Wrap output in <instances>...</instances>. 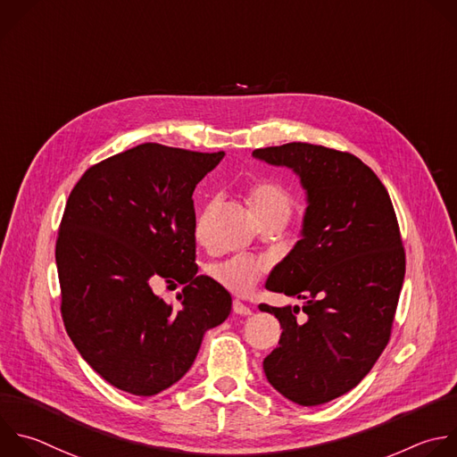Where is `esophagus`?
<instances>
[{
    "label": "esophagus",
    "instance_id": "1",
    "mask_svg": "<svg viewBox=\"0 0 457 457\" xmlns=\"http://www.w3.org/2000/svg\"><path fill=\"white\" fill-rule=\"evenodd\" d=\"M233 312L240 314V316H251L253 314V311L247 305H244V303L238 301V299L233 301Z\"/></svg>",
    "mask_w": 457,
    "mask_h": 457
}]
</instances>
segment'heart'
Wrapping results in <instances>:
<instances>
[{
	"mask_svg": "<svg viewBox=\"0 0 457 457\" xmlns=\"http://www.w3.org/2000/svg\"><path fill=\"white\" fill-rule=\"evenodd\" d=\"M247 206H249L254 220H260L272 213L288 217L292 203H290L288 194L281 187L272 185V183H262L249 190ZM212 208H213L212 204L206 206V210L197 219L195 238L199 242H204V238H206V224H208ZM263 270H265V265L262 262H258L251 256H245V254H237V256H231V258H226L222 262L210 265V276L219 285H222L224 288H228L235 294H247L258 283Z\"/></svg>",
	"mask_w": 457,
	"mask_h": 457,
	"instance_id": "b5f03b06",
	"label": "heart"
}]
</instances>
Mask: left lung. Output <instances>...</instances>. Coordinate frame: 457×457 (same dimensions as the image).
Masks as SVG:
<instances>
[{"mask_svg": "<svg viewBox=\"0 0 457 457\" xmlns=\"http://www.w3.org/2000/svg\"><path fill=\"white\" fill-rule=\"evenodd\" d=\"M253 158L290 169L307 195L301 238L265 281L305 299V316L260 305L283 328L263 371L290 402L321 405L353 389L389 341L405 276L396 215L375 172L348 152L294 141Z\"/></svg>", "mask_w": 457, "mask_h": 457, "instance_id": "left-lung-1", "label": "left lung"}]
</instances>
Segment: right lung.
Returning <instances> with one entry per match:
<instances>
[{"mask_svg":"<svg viewBox=\"0 0 457 457\" xmlns=\"http://www.w3.org/2000/svg\"><path fill=\"white\" fill-rule=\"evenodd\" d=\"M224 158L143 143L91 167L71 190L55 245L62 320L111 386L158 395L192 368L231 295L197 274L194 190ZM185 284L174 310L154 292Z\"/></svg>","mask_w":457,"mask_h":457,"instance_id":"add662e5","label":"right lung"}]
</instances>
